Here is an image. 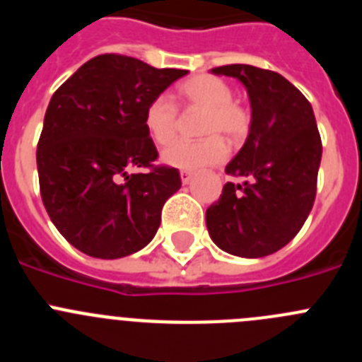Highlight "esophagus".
Instances as JSON below:
<instances>
[{
    "label": "esophagus",
    "instance_id": "esophagus-1",
    "mask_svg": "<svg viewBox=\"0 0 362 362\" xmlns=\"http://www.w3.org/2000/svg\"><path fill=\"white\" fill-rule=\"evenodd\" d=\"M192 177H194V172L190 170H181V183L183 185H188L192 181Z\"/></svg>",
    "mask_w": 362,
    "mask_h": 362
}]
</instances>
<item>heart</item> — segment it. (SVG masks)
<instances>
[{"label": "heart", "mask_w": 362, "mask_h": 362, "mask_svg": "<svg viewBox=\"0 0 362 362\" xmlns=\"http://www.w3.org/2000/svg\"><path fill=\"white\" fill-rule=\"evenodd\" d=\"M181 104L187 109H201L197 132L204 138L197 141H175L161 154L165 163L183 170L217 165L226 158V140L230 145L244 141L251 129V115L233 100V89L214 75H195L177 88ZM148 136L158 145H168L177 134V107L165 95L152 98L144 112Z\"/></svg>", "instance_id": "obj_1"}]
</instances>
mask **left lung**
Wrapping results in <instances>:
<instances>
[{
  "label": "left lung",
  "mask_w": 362,
  "mask_h": 362,
  "mask_svg": "<svg viewBox=\"0 0 362 362\" xmlns=\"http://www.w3.org/2000/svg\"><path fill=\"white\" fill-rule=\"evenodd\" d=\"M211 73L246 86L251 129L226 165V174L246 181L224 185L206 210L208 233L235 257H267L296 237L316 199L323 147L313 105L276 71L228 64Z\"/></svg>",
  "instance_id": "8db88e82"
}]
</instances>
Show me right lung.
Wrapping results in <instances>:
<instances>
[{"label": "right lung", "mask_w": 362, "mask_h": 362, "mask_svg": "<svg viewBox=\"0 0 362 362\" xmlns=\"http://www.w3.org/2000/svg\"><path fill=\"white\" fill-rule=\"evenodd\" d=\"M187 73L105 53L53 93L37 144L39 188L55 228L82 253L112 260L154 238L181 177L177 168L154 165L144 112ZM131 168L149 172L129 175Z\"/></svg>", "instance_id": "add662e5"}]
</instances>
